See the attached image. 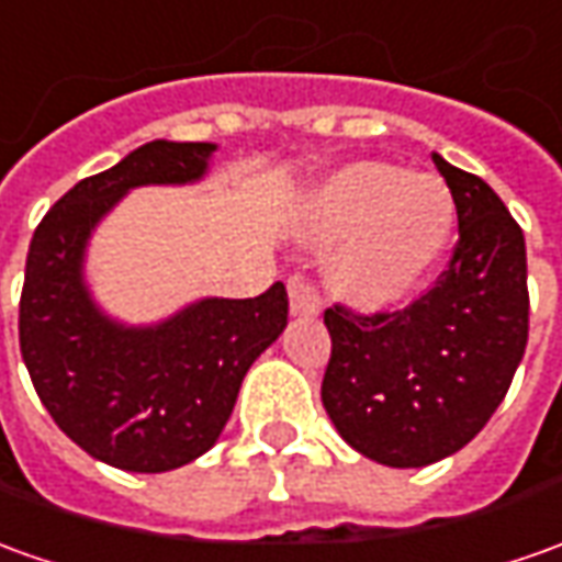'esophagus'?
Instances as JSON below:
<instances>
[{"label": "esophagus", "mask_w": 562, "mask_h": 562, "mask_svg": "<svg viewBox=\"0 0 562 562\" xmlns=\"http://www.w3.org/2000/svg\"><path fill=\"white\" fill-rule=\"evenodd\" d=\"M289 307H292V316H316L323 311V297L313 289V282L295 277L289 280Z\"/></svg>", "instance_id": "esophagus-1"}]
</instances>
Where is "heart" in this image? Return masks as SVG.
<instances>
[{
    "label": "heart",
    "instance_id": "1",
    "mask_svg": "<svg viewBox=\"0 0 562 562\" xmlns=\"http://www.w3.org/2000/svg\"><path fill=\"white\" fill-rule=\"evenodd\" d=\"M452 221V193L440 178L406 175L391 162H357L323 187L311 236L345 239L331 261V282L347 301L387 307L437 265Z\"/></svg>",
    "mask_w": 562,
    "mask_h": 562
}]
</instances>
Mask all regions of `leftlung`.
Masks as SVG:
<instances>
[{
  "mask_svg": "<svg viewBox=\"0 0 562 562\" xmlns=\"http://www.w3.org/2000/svg\"><path fill=\"white\" fill-rule=\"evenodd\" d=\"M434 166L456 200L458 243L437 285L393 313L326 311L323 406L360 456L425 468L486 427L529 338L526 239L483 178Z\"/></svg>",
  "mask_w": 562,
  "mask_h": 562,
  "instance_id": "obj_1",
  "label": "left lung"
}]
</instances>
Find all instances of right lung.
<instances>
[{
  "label": "right lung",
  "instance_id": "add662e5",
  "mask_svg": "<svg viewBox=\"0 0 562 562\" xmlns=\"http://www.w3.org/2000/svg\"><path fill=\"white\" fill-rule=\"evenodd\" d=\"M215 144L150 140L48 209L26 251L21 353L42 406L91 458L162 473L209 452L249 366L289 323L285 285L258 297H202L156 326H122L94 301L82 261L91 231L144 184H190Z\"/></svg>",
  "mask_w": 562,
  "mask_h": 562
}]
</instances>
